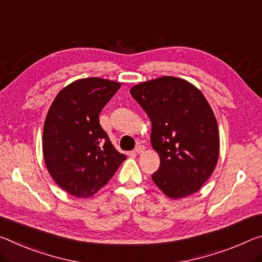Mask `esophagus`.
Here are the masks:
<instances>
[{
    "label": "esophagus",
    "mask_w": 262,
    "mask_h": 262,
    "mask_svg": "<svg viewBox=\"0 0 262 262\" xmlns=\"http://www.w3.org/2000/svg\"><path fill=\"white\" fill-rule=\"evenodd\" d=\"M144 150H146V148H144V146H142V144H140V146L136 147V149H135V152H138V154H142V152H144Z\"/></svg>",
    "instance_id": "obj_1"
}]
</instances>
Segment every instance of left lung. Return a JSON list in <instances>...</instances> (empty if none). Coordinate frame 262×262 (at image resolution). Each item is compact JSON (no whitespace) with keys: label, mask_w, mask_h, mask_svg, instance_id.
I'll return each mask as SVG.
<instances>
[{"label":"left lung","mask_w":262,"mask_h":262,"mask_svg":"<svg viewBox=\"0 0 262 262\" xmlns=\"http://www.w3.org/2000/svg\"><path fill=\"white\" fill-rule=\"evenodd\" d=\"M130 94L151 121V147L160 156L154 183L171 199L197 192L219 156L218 123L204 94L170 76L140 82Z\"/></svg>","instance_id":"8db88e82"}]
</instances>
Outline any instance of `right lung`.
<instances>
[{
    "mask_svg": "<svg viewBox=\"0 0 262 262\" xmlns=\"http://www.w3.org/2000/svg\"><path fill=\"white\" fill-rule=\"evenodd\" d=\"M120 87L108 79H78L59 91L48 111L41 140L45 165L74 197L97 193L127 159L99 123L101 110Z\"/></svg>",
    "mask_w": 262,
    "mask_h": 262,
    "instance_id": "add662e5",
    "label": "right lung"
}]
</instances>
